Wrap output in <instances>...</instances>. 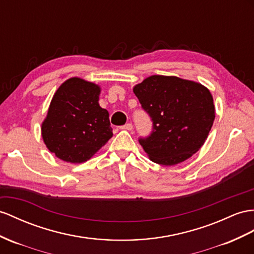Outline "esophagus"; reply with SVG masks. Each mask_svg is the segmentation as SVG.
Returning a JSON list of instances; mask_svg holds the SVG:
<instances>
[{
  "label": "esophagus",
  "instance_id": "esophagus-1",
  "mask_svg": "<svg viewBox=\"0 0 254 254\" xmlns=\"http://www.w3.org/2000/svg\"><path fill=\"white\" fill-rule=\"evenodd\" d=\"M120 128L121 129H126V131H131V129L133 128V125H132V123H127V125H125V126L120 127Z\"/></svg>",
  "mask_w": 254,
  "mask_h": 254
}]
</instances>
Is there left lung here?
Masks as SVG:
<instances>
[{
	"label": "left lung",
	"instance_id": "8db88e82",
	"mask_svg": "<svg viewBox=\"0 0 254 254\" xmlns=\"http://www.w3.org/2000/svg\"><path fill=\"white\" fill-rule=\"evenodd\" d=\"M141 107L150 116L153 129L139 138L154 163H181L204 145L213 125V99L203 84L176 76L152 75L133 88Z\"/></svg>",
	"mask_w": 254,
	"mask_h": 254
}]
</instances>
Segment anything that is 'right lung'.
<instances>
[{
    "mask_svg": "<svg viewBox=\"0 0 254 254\" xmlns=\"http://www.w3.org/2000/svg\"><path fill=\"white\" fill-rule=\"evenodd\" d=\"M99 84L71 77L56 91L42 123L45 145L57 158L83 163L112 138L109 114L99 104Z\"/></svg>",
    "mask_w": 254,
    "mask_h": 254,
    "instance_id": "obj_1",
    "label": "right lung"
}]
</instances>
